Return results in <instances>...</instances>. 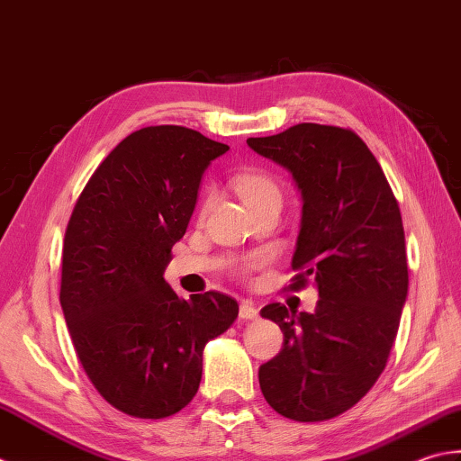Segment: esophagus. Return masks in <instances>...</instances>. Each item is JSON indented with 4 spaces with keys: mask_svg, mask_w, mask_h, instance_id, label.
Masks as SVG:
<instances>
[{
    "mask_svg": "<svg viewBox=\"0 0 461 461\" xmlns=\"http://www.w3.org/2000/svg\"><path fill=\"white\" fill-rule=\"evenodd\" d=\"M239 316L242 318V321H255V318L258 316V308L252 303H242L239 308Z\"/></svg>",
    "mask_w": 461,
    "mask_h": 461,
    "instance_id": "1",
    "label": "esophagus"
}]
</instances>
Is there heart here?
I'll return each mask as SVG.
<instances>
[{"label":"heart","mask_w":461,"mask_h":461,"mask_svg":"<svg viewBox=\"0 0 461 461\" xmlns=\"http://www.w3.org/2000/svg\"><path fill=\"white\" fill-rule=\"evenodd\" d=\"M234 191L244 201V204L249 206V211H257L260 206H267L272 203H278L283 199V193H280L278 183L272 178L268 173L262 171H244L240 175L234 176L232 181ZM214 204V194L209 191L201 201V209H199V219H204L206 214L211 212ZM262 257H249L242 262H239V270L240 272H250L262 265Z\"/></svg>","instance_id":"b5f03b06"}]
</instances>
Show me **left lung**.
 Instances as JSON below:
<instances>
[{
  "mask_svg": "<svg viewBox=\"0 0 461 461\" xmlns=\"http://www.w3.org/2000/svg\"><path fill=\"white\" fill-rule=\"evenodd\" d=\"M249 147L293 173L303 222L290 290L314 280L312 314L260 310L285 334L258 368L262 396L280 416L322 421L358 403L386 368L408 296L403 224L380 163L350 129L300 123Z\"/></svg>",
  "mask_w": 461,
  "mask_h": 461,
  "instance_id": "obj_1",
  "label": "left lung"
}]
</instances>
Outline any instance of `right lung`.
Instances as JSON below:
<instances>
[{
    "label": "right lung",
    "mask_w": 461,
    "mask_h": 461,
    "mask_svg": "<svg viewBox=\"0 0 461 461\" xmlns=\"http://www.w3.org/2000/svg\"><path fill=\"white\" fill-rule=\"evenodd\" d=\"M229 151L199 131L125 137L91 175L63 239L61 308L93 386L129 416L161 420L199 390L203 350L239 316L222 293L178 298L163 272L206 167Z\"/></svg>",
    "instance_id": "1"
}]
</instances>
